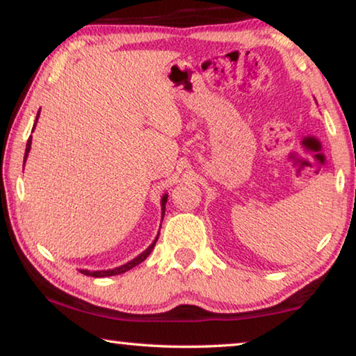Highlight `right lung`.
Instances as JSON below:
<instances>
[{"label":"right lung","instance_id":"right-lung-1","mask_svg":"<svg viewBox=\"0 0 356 356\" xmlns=\"http://www.w3.org/2000/svg\"><path fill=\"white\" fill-rule=\"evenodd\" d=\"M38 119H39V113H38V118H35V122H38ZM34 127H35V124H34ZM34 127H33V129H34ZM29 149H31V136H29V140H28V143H26L25 160H26V156H28ZM166 201H168V195H165V196H163V200H161V212H163V215H165V204H166ZM155 242H156V238H155ZM155 242H154L152 245H150L146 251L141 252L140 256L135 257L134 261H130V262H127L125 265H120V267H118V268H113V270H104V272H88V270H81V273L88 275V276H94V278H105V276H113V275H120V273L129 272V270H131L134 267H136L138 264H141V262L144 261V259H146V257L150 254V251H152V250H154V246H155Z\"/></svg>","mask_w":356,"mask_h":356}]
</instances>
